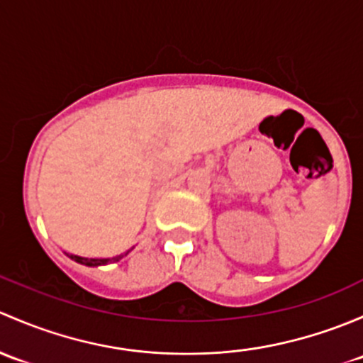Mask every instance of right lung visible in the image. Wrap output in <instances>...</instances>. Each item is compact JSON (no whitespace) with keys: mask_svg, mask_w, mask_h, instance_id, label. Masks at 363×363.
<instances>
[{"mask_svg":"<svg viewBox=\"0 0 363 363\" xmlns=\"http://www.w3.org/2000/svg\"><path fill=\"white\" fill-rule=\"evenodd\" d=\"M134 248V246H133ZM130 248V250H133ZM130 250H127L125 253H122V255H117L113 257V259H85V257H78V255H71V253H66V255L69 257L71 260H74V262L82 264V265H87V267H99V265H106V264H111V262H118L121 259H124L127 253L130 252Z\"/></svg>","mask_w":363,"mask_h":363,"instance_id":"obj_1","label":"right lung"}]
</instances>
